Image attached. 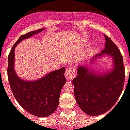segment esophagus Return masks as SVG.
Returning <instances> with one entry per match:
<instances>
[{
    "label": "esophagus",
    "mask_w": 130,
    "mask_h": 130,
    "mask_svg": "<svg viewBox=\"0 0 130 130\" xmlns=\"http://www.w3.org/2000/svg\"><path fill=\"white\" fill-rule=\"evenodd\" d=\"M65 76L68 80H70V79H73L75 76H76V71L74 70V68L72 67H69V68L66 70L65 71Z\"/></svg>",
    "instance_id": "esophagus-1"
}]
</instances>
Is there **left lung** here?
Here are the masks:
<instances>
[{"instance_id":"8db88e82","label":"left lung","mask_w":130,"mask_h":130,"mask_svg":"<svg viewBox=\"0 0 130 130\" xmlns=\"http://www.w3.org/2000/svg\"><path fill=\"white\" fill-rule=\"evenodd\" d=\"M105 48L90 63L103 56L111 57L113 68L105 72H96L87 63L79 65L77 76L72 81L77 104L86 114H103L111 109L122 93L125 82L123 56L111 38L104 35Z\"/></svg>"}]
</instances>
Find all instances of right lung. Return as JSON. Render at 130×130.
Masks as SVG:
<instances>
[{"label":"right lung","instance_id":"add662e5","mask_svg":"<svg viewBox=\"0 0 130 130\" xmlns=\"http://www.w3.org/2000/svg\"><path fill=\"white\" fill-rule=\"evenodd\" d=\"M44 28L21 35L14 44L8 56L7 76L11 90L18 103L29 113L38 117L52 114L58 106L60 91L66 83L65 68L49 72L41 79L25 81L19 78L14 69V50L22 40L42 32Z\"/></svg>","mask_w":130,"mask_h":130}]
</instances>
